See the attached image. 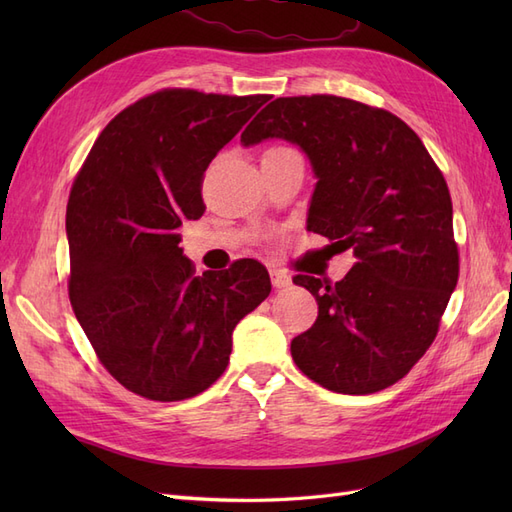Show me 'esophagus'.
Listing matches in <instances>:
<instances>
[{"label":"esophagus","instance_id":"esophagus-1","mask_svg":"<svg viewBox=\"0 0 512 512\" xmlns=\"http://www.w3.org/2000/svg\"><path fill=\"white\" fill-rule=\"evenodd\" d=\"M269 273H271V284H273L275 288H288V286L292 284L290 275L284 273L282 269H271Z\"/></svg>","mask_w":512,"mask_h":512}]
</instances>
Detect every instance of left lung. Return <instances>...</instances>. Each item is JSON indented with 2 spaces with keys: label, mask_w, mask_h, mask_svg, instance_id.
Returning a JSON list of instances; mask_svg holds the SVG:
<instances>
[{
  "label": "left lung",
  "mask_w": 512,
  "mask_h": 512,
  "mask_svg": "<svg viewBox=\"0 0 512 512\" xmlns=\"http://www.w3.org/2000/svg\"><path fill=\"white\" fill-rule=\"evenodd\" d=\"M299 145L316 188L307 230L356 262L331 284L297 275L318 301L292 359L320 386L367 395L404 378L436 339L457 286L459 252L446 181L421 138L382 108L337 96L277 98L241 134Z\"/></svg>",
  "instance_id": "1"
}]
</instances>
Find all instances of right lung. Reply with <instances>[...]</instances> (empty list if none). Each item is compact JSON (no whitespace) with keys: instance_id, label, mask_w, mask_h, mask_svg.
<instances>
[{"instance_id":"1","label":"right lung","mask_w":512,"mask_h":512,"mask_svg":"<svg viewBox=\"0 0 512 512\" xmlns=\"http://www.w3.org/2000/svg\"><path fill=\"white\" fill-rule=\"evenodd\" d=\"M269 96L162 89L108 123L70 190V303L100 363L153 401L203 393L232 331L269 297L258 260L194 275L179 247L205 213L203 175Z\"/></svg>"}]
</instances>
